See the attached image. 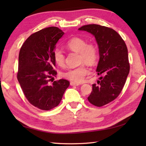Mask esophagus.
<instances>
[{"label": "esophagus", "instance_id": "esophagus-1", "mask_svg": "<svg viewBox=\"0 0 146 146\" xmlns=\"http://www.w3.org/2000/svg\"><path fill=\"white\" fill-rule=\"evenodd\" d=\"M70 85L71 86H78V85H80V84H79L78 83L74 82H70Z\"/></svg>", "mask_w": 146, "mask_h": 146}]
</instances>
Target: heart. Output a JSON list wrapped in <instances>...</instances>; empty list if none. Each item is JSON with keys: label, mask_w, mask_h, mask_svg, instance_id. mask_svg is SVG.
<instances>
[{"label": "heart", "mask_w": 146, "mask_h": 146, "mask_svg": "<svg viewBox=\"0 0 146 146\" xmlns=\"http://www.w3.org/2000/svg\"><path fill=\"white\" fill-rule=\"evenodd\" d=\"M65 47L70 51L80 54V63H86L90 65L94 64L98 58V49L93 43H87L83 38L75 37L71 38L65 44ZM53 58L58 66L63 67L65 64V56L60 48H56L53 51ZM89 68L83 63L77 68H71L63 73V76L68 80L76 82H81L85 77L90 74Z\"/></svg>", "instance_id": "1"}]
</instances>
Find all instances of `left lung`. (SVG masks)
<instances>
[{
  "label": "left lung",
  "instance_id": "obj_1",
  "mask_svg": "<svg viewBox=\"0 0 146 146\" xmlns=\"http://www.w3.org/2000/svg\"><path fill=\"white\" fill-rule=\"evenodd\" d=\"M78 30L92 34L98 44L97 72L102 76L97 84L92 85L88 100L95 106H104L115 100L125 85L130 70L127 48L119 34L109 27L88 24Z\"/></svg>",
  "mask_w": 146,
  "mask_h": 146
}]
</instances>
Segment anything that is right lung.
Instances as JSON below:
<instances>
[{
    "label": "right lung",
    "mask_w": 146,
    "mask_h": 146,
    "mask_svg": "<svg viewBox=\"0 0 146 146\" xmlns=\"http://www.w3.org/2000/svg\"><path fill=\"white\" fill-rule=\"evenodd\" d=\"M64 34L56 27H46L31 35L20 49L18 82L29 103L43 110L57 107L70 85L63 79L49 83L57 74L53 51Z\"/></svg>",
    "instance_id": "add662e5"
}]
</instances>
